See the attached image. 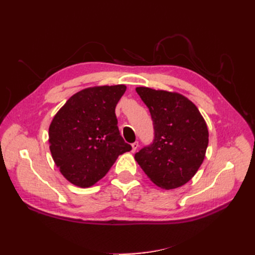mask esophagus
<instances>
[{
	"mask_svg": "<svg viewBox=\"0 0 255 255\" xmlns=\"http://www.w3.org/2000/svg\"><path fill=\"white\" fill-rule=\"evenodd\" d=\"M131 147H132V152H136V151H137L138 148H139V142H138V141L133 142V143L131 144Z\"/></svg>",
	"mask_w": 255,
	"mask_h": 255,
	"instance_id": "1",
	"label": "esophagus"
}]
</instances>
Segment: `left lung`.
Wrapping results in <instances>:
<instances>
[{
    "mask_svg": "<svg viewBox=\"0 0 255 255\" xmlns=\"http://www.w3.org/2000/svg\"><path fill=\"white\" fill-rule=\"evenodd\" d=\"M137 93L149 108L154 140L134 154L140 167L156 186L174 189L196 174L208 145V128L187 97L140 86Z\"/></svg>",
    "mask_w": 255,
    "mask_h": 255,
    "instance_id": "8db88e82",
    "label": "left lung"
}]
</instances>
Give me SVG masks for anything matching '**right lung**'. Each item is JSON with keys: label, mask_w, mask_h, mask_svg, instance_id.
Segmentation results:
<instances>
[{"label": "right lung", "mask_w": 255, "mask_h": 255, "mask_svg": "<svg viewBox=\"0 0 255 255\" xmlns=\"http://www.w3.org/2000/svg\"><path fill=\"white\" fill-rule=\"evenodd\" d=\"M126 85L81 90L66 102L49 126V148L61 174L73 185L93 186L121 154L131 150L117 127L115 108Z\"/></svg>", "instance_id": "obj_1"}]
</instances>
